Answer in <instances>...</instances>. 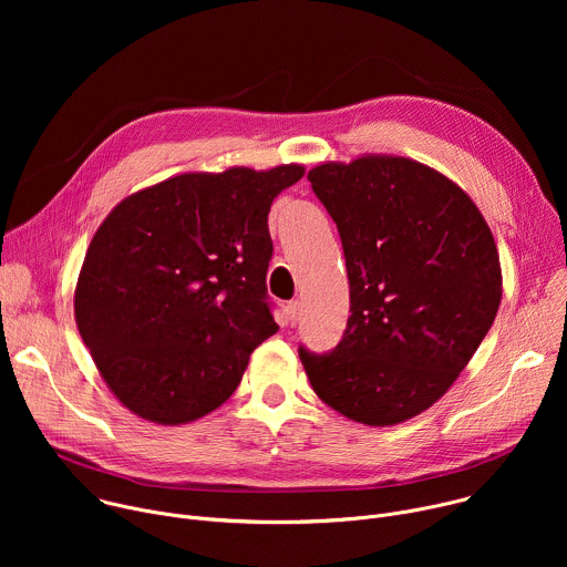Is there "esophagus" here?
Wrapping results in <instances>:
<instances>
[{"mask_svg":"<svg viewBox=\"0 0 567 567\" xmlns=\"http://www.w3.org/2000/svg\"><path fill=\"white\" fill-rule=\"evenodd\" d=\"M285 318H287V326H291V328L300 320V302H298V300L287 302V307H285Z\"/></svg>","mask_w":567,"mask_h":567,"instance_id":"1","label":"esophagus"}]
</instances>
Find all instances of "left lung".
<instances>
[{"instance_id":"left-lung-1","label":"left lung","mask_w":567,"mask_h":567,"mask_svg":"<svg viewBox=\"0 0 567 567\" xmlns=\"http://www.w3.org/2000/svg\"><path fill=\"white\" fill-rule=\"evenodd\" d=\"M307 179L337 221L352 311L330 354L298 350L307 379L348 420L401 424L453 385L494 326V235L457 184L409 156L330 161Z\"/></svg>"}]
</instances>
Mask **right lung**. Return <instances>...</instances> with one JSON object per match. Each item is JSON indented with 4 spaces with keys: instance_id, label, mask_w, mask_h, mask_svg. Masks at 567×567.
Instances as JSON below:
<instances>
[{
    "instance_id": "right-lung-1",
    "label": "right lung",
    "mask_w": 567,
    "mask_h": 567,
    "mask_svg": "<svg viewBox=\"0 0 567 567\" xmlns=\"http://www.w3.org/2000/svg\"><path fill=\"white\" fill-rule=\"evenodd\" d=\"M302 175L300 164L186 173L125 197L99 226L73 313L101 377L134 415L161 426L208 415L278 332L267 217Z\"/></svg>"
}]
</instances>
